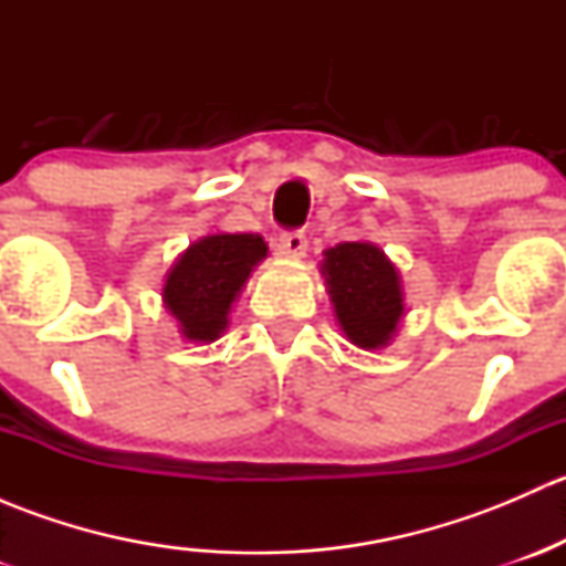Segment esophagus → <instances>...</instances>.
<instances>
[{
  "instance_id": "1",
  "label": "esophagus",
  "mask_w": 566,
  "mask_h": 566,
  "mask_svg": "<svg viewBox=\"0 0 566 566\" xmlns=\"http://www.w3.org/2000/svg\"><path fill=\"white\" fill-rule=\"evenodd\" d=\"M306 247H310V241H306V235L301 230H293V232H282L276 241V249L282 256H293V260H298V256L306 254Z\"/></svg>"
}]
</instances>
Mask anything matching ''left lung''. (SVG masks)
I'll return each instance as SVG.
<instances>
[{"mask_svg":"<svg viewBox=\"0 0 566 566\" xmlns=\"http://www.w3.org/2000/svg\"><path fill=\"white\" fill-rule=\"evenodd\" d=\"M323 276L347 339L364 350L389 345L405 315L402 284L389 256L367 241L336 243L325 251Z\"/></svg>","mask_w":566,"mask_h":566,"instance_id":"1","label":"left lung"}]
</instances>
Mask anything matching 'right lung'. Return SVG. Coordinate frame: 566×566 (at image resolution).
Instances as JSON below:
<instances>
[{
  "instance_id": "obj_1",
  "label": "right lung",
  "mask_w": 566,
  "mask_h": 566,
  "mask_svg": "<svg viewBox=\"0 0 566 566\" xmlns=\"http://www.w3.org/2000/svg\"><path fill=\"white\" fill-rule=\"evenodd\" d=\"M268 247L251 232H219L191 243L167 273L164 306L188 342H213L224 334L230 310Z\"/></svg>"
}]
</instances>
